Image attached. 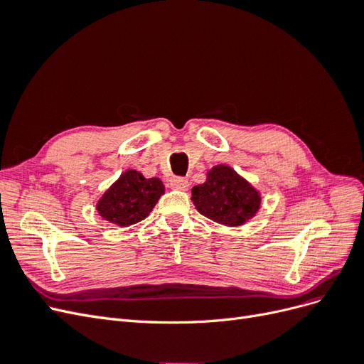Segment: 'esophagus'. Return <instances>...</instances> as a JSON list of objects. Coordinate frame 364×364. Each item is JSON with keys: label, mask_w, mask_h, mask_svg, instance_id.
I'll return each instance as SVG.
<instances>
[{"label": "esophagus", "mask_w": 364, "mask_h": 364, "mask_svg": "<svg viewBox=\"0 0 364 364\" xmlns=\"http://www.w3.org/2000/svg\"><path fill=\"white\" fill-rule=\"evenodd\" d=\"M170 185H171V188H174V190L185 191V190H188L190 182L186 181L185 178H173L171 182H170Z\"/></svg>", "instance_id": "1"}]
</instances>
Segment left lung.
Masks as SVG:
<instances>
[{"label":"left lung","instance_id":"1","mask_svg":"<svg viewBox=\"0 0 364 364\" xmlns=\"http://www.w3.org/2000/svg\"><path fill=\"white\" fill-rule=\"evenodd\" d=\"M191 196L202 215L228 226L243 225L261 205L258 191L228 165L214 167L205 183L194 186Z\"/></svg>","mask_w":364,"mask_h":364}]
</instances>
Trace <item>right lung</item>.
Segmentation results:
<instances>
[{
	"label": "right lung",
	"mask_w": 364,
	"mask_h": 364,
	"mask_svg": "<svg viewBox=\"0 0 364 364\" xmlns=\"http://www.w3.org/2000/svg\"><path fill=\"white\" fill-rule=\"evenodd\" d=\"M165 188L161 179H146L135 170H127L109 188L97 205V211L118 226H130L144 220Z\"/></svg>",
	"instance_id": "obj_1"
}]
</instances>
